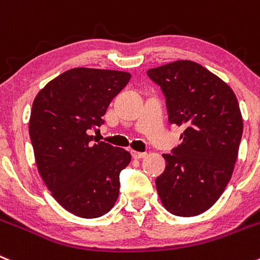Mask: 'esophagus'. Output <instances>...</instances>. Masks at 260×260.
I'll return each mask as SVG.
<instances>
[{
	"mask_svg": "<svg viewBox=\"0 0 260 260\" xmlns=\"http://www.w3.org/2000/svg\"><path fill=\"white\" fill-rule=\"evenodd\" d=\"M131 154H132V156L135 157V159H144L145 156H146V152H138V151H131Z\"/></svg>",
	"mask_w": 260,
	"mask_h": 260,
	"instance_id": "34e87169",
	"label": "esophagus"
}]
</instances>
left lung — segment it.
<instances>
[{
	"instance_id": "1",
	"label": "left lung",
	"mask_w": 260,
	"mask_h": 260,
	"mask_svg": "<svg viewBox=\"0 0 260 260\" xmlns=\"http://www.w3.org/2000/svg\"><path fill=\"white\" fill-rule=\"evenodd\" d=\"M147 75L166 96L169 123L185 128L182 144L163 154L157 195L172 214L199 215L231 179L242 136L239 103L229 84L190 60L149 69Z\"/></svg>"
}]
</instances>
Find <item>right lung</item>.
Wrapping results in <instances>:
<instances>
[{
  "label": "right lung",
  "mask_w": 260,
  "mask_h": 260,
  "mask_svg": "<svg viewBox=\"0 0 260 260\" xmlns=\"http://www.w3.org/2000/svg\"><path fill=\"white\" fill-rule=\"evenodd\" d=\"M129 79L127 72L74 68L48 82L33 101L29 136L38 172L55 200L81 218L106 214L119 196V174L131 154L92 144L88 131L104 124L109 104Z\"/></svg>",
  "instance_id": "right-lung-1"
}]
</instances>
